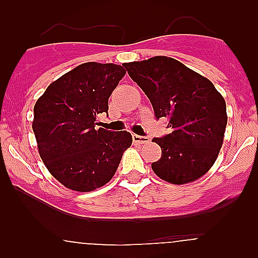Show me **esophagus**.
<instances>
[{"instance_id": "1", "label": "esophagus", "mask_w": 258, "mask_h": 258, "mask_svg": "<svg viewBox=\"0 0 258 258\" xmlns=\"http://www.w3.org/2000/svg\"><path fill=\"white\" fill-rule=\"evenodd\" d=\"M150 138L142 136H137V134H133V143L136 145H145V143H149Z\"/></svg>"}]
</instances>
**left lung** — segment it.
Segmentation results:
<instances>
[{
	"label": "left lung",
	"instance_id": "left-lung-1",
	"mask_svg": "<svg viewBox=\"0 0 258 258\" xmlns=\"http://www.w3.org/2000/svg\"><path fill=\"white\" fill-rule=\"evenodd\" d=\"M151 102L155 116L169 118L173 132L154 138L161 157L151 164L173 184L197 181L217 160L227 124L226 102L207 77L168 56L124 63Z\"/></svg>",
	"mask_w": 258,
	"mask_h": 258
}]
</instances>
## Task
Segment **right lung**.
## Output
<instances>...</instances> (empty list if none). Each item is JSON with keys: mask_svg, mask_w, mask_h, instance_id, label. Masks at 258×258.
<instances>
[{"mask_svg": "<svg viewBox=\"0 0 258 258\" xmlns=\"http://www.w3.org/2000/svg\"><path fill=\"white\" fill-rule=\"evenodd\" d=\"M125 74L113 63H83L50 84L36 102L32 129L38 154L64 187L90 192L104 186L132 146L127 132L95 129Z\"/></svg>", "mask_w": 258, "mask_h": 258, "instance_id": "right-lung-1", "label": "right lung"}]
</instances>
